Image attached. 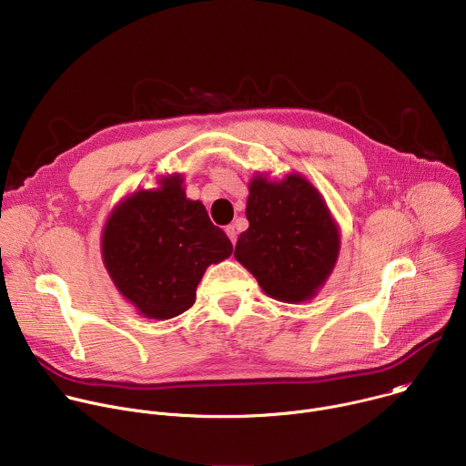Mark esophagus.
<instances>
[{
    "instance_id": "esophagus-1",
    "label": "esophagus",
    "mask_w": 466,
    "mask_h": 466,
    "mask_svg": "<svg viewBox=\"0 0 466 466\" xmlns=\"http://www.w3.org/2000/svg\"><path fill=\"white\" fill-rule=\"evenodd\" d=\"M225 232H227V236L230 238V241H232V245H236V227L234 225H228L227 228H225Z\"/></svg>"
}]
</instances>
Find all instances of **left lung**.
<instances>
[{
  "mask_svg": "<svg viewBox=\"0 0 466 466\" xmlns=\"http://www.w3.org/2000/svg\"><path fill=\"white\" fill-rule=\"evenodd\" d=\"M245 216L234 258L280 302L311 300L336 268L339 225L324 197L300 173L282 180L256 173L248 182Z\"/></svg>",
  "mask_w": 466,
  "mask_h": 466,
  "instance_id": "obj_1",
  "label": "left lung"
}]
</instances>
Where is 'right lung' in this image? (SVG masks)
Returning <instances> with one entry per match:
<instances>
[{
  "label": "right lung",
  "mask_w": 466,
  "mask_h": 466,
  "mask_svg": "<svg viewBox=\"0 0 466 466\" xmlns=\"http://www.w3.org/2000/svg\"><path fill=\"white\" fill-rule=\"evenodd\" d=\"M230 254V239L205 205L186 197L180 173L121 198L101 236L103 263L116 289L140 315L157 320L191 308L208 265Z\"/></svg>",
  "instance_id": "obj_1"
}]
</instances>
